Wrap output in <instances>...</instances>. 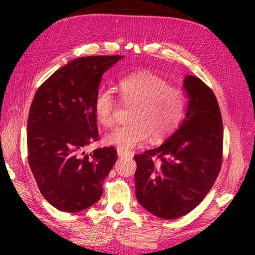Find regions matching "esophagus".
<instances>
[{
    "label": "esophagus",
    "instance_id": "esophagus-1",
    "mask_svg": "<svg viewBox=\"0 0 255 255\" xmlns=\"http://www.w3.org/2000/svg\"><path fill=\"white\" fill-rule=\"evenodd\" d=\"M117 154H118V157H124V156H128V153L125 152V150H122V149H117Z\"/></svg>",
    "mask_w": 255,
    "mask_h": 255
}]
</instances>
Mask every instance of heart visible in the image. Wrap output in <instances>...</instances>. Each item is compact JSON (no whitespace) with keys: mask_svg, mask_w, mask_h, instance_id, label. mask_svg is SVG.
<instances>
[{"mask_svg":"<svg viewBox=\"0 0 255 255\" xmlns=\"http://www.w3.org/2000/svg\"><path fill=\"white\" fill-rule=\"evenodd\" d=\"M117 89L120 99L131 106L127 126L112 129L105 143L125 150L141 146L148 140L157 143L170 136L182 122L185 97L163 77L149 72H137L120 79ZM116 100L110 91L100 90L93 100L97 122L103 127L114 124Z\"/></svg>","mask_w":255,"mask_h":255,"instance_id":"b5f03b06","label":"heart"}]
</instances>
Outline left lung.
Wrapping results in <instances>:
<instances>
[{
    "label": "left lung",
    "instance_id": "8db88e82",
    "mask_svg": "<svg viewBox=\"0 0 255 255\" xmlns=\"http://www.w3.org/2000/svg\"><path fill=\"white\" fill-rule=\"evenodd\" d=\"M183 89L189 101L180 127L161 146L133 156L137 200L163 219L195 209L222 166L223 122L215 94L193 75L184 77Z\"/></svg>",
    "mask_w": 255,
    "mask_h": 255
}]
</instances>
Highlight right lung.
Returning a JSON list of instances; mask_svg holds the SVG:
<instances>
[{
  "label": "right lung",
  "mask_w": 255,
  "mask_h": 255,
  "mask_svg": "<svg viewBox=\"0 0 255 255\" xmlns=\"http://www.w3.org/2000/svg\"><path fill=\"white\" fill-rule=\"evenodd\" d=\"M124 56H89L67 63L36 94L28 118V161L38 188L56 209L77 213L102 196L117 161L114 147L86 154L99 139L93 100L103 73Z\"/></svg>",
  "instance_id": "1"
}]
</instances>
